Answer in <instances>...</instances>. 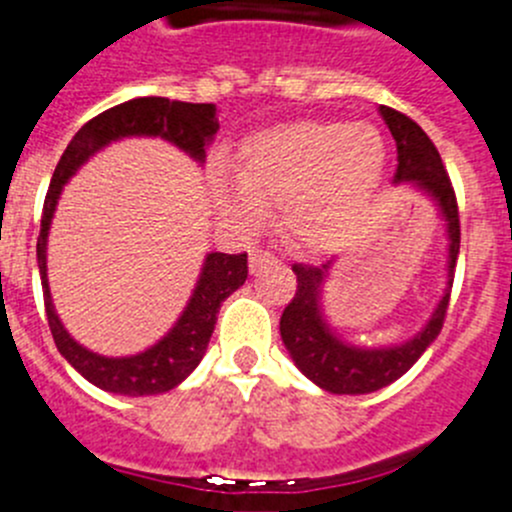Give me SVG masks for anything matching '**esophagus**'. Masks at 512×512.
Segmentation results:
<instances>
[{
	"label": "esophagus",
	"mask_w": 512,
	"mask_h": 512,
	"mask_svg": "<svg viewBox=\"0 0 512 512\" xmlns=\"http://www.w3.org/2000/svg\"><path fill=\"white\" fill-rule=\"evenodd\" d=\"M275 255L267 250H252L250 252V272H262V267L275 265Z\"/></svg>",
	"instance_id": "esophagus-1"
}]
</instances>
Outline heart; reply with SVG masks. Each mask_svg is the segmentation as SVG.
<instances>
[{
  "label": "heart",
  "instance_id": "heart-1",
  "mask_svg": "<svg viewBox=\"0 0 512 512\" xmlns=\"http://www.w3.org/2000/svg\"><path fill=\"white\" fill-rule=\"evenodd\" d=\"M379 131L346 121H298L267 128L242 143L240 179L212 171V191L224 214L252 224L265 204H280L290 245L333 250L364 207L384 171Z\"/></svg>",
  "mask_w": 512,
  "mask_h": 512
}]
</instances>
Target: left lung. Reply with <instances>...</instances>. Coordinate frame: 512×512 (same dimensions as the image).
I'll list each match as a JSON object with an SVG mask.
<instances>
[{"mask_svg":"<svg viewBox=\"0 0 512 512\" xmlns=\"http://www.w3.org/2000/svg\"><path fill=\"white\" fill-rule=\"evenodd\" d=\"M381 118L389 126L391 136L396 141V174L394 184H412L422 194H427L437 204L439 214L447 227V288L442 300L434 308L427 326L409 341L399 346L384 348H361L346 343L323 318L321 290L331 272L333 260L326 265H293L298 275V290L290 300L288 308L280 318V336L285 348L293 356L295 366L308 376L313 384L331 394H371L384 386L394 384L396 379L407 374L419 361L424 351L439 336L450 305L452 280H455L457 255H460V212H457V199L452 181L444 171L439 151L429 141L427 133L417 126L409 116L394 111L389 105L379 108Z\"/></svg>","mask_w":512,"mask_h":512,"instance_id":"8db88e82","label":"left lung"}]
</instances>
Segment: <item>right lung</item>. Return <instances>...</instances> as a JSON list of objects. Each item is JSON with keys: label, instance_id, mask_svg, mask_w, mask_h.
<instances>
[{"label": "right lung", "instance_id": "obj_1", "mask_svg": "<svg viewBox=\"0 0 512 512\" xmlns=\"http://www.w3.org/2000/svg\"><path fill=\"white\" fill-rule=\"evenodd\" d=\"M219 131L217 108L214 103H181L169 98H133L126 103L108 108L93 121L85 123L73 141L68 143L65 154L60 156L47 189L45 207H42L40 237H37V265H40L42 295H45V313L50 323V333L55 338L57 351L65 356L70 366L80 376L95 384L98 389L123 396H148L164 394L179 386L191 371L197 369L214 333L217 313L224 300L247 280V252L242 255H224L209 252L199 272L197 288L191 293L184 313L174 323L169 333L146 351L136 356L108 358L80 346L65 326L60 323L52 305L50 283H47V234H50L52 214L62 186L70 176L85 164L100 148L111 141L126 136H159L174 143L181 151L202 164L207 156V146Z\"/></svg>", "mask_w": 512, "mask_h": 512}]
</instances>
